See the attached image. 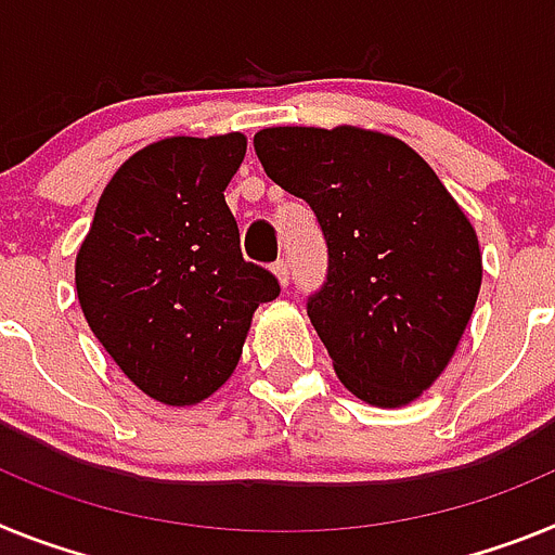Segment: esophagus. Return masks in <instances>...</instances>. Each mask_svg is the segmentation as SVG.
<instances>
[{
	"mask_svg": "<svg viewBox=\"0 0 555 555\" xmlns=\"http://www.w3.org/2000/svg\"><path fill=\"white\" fill-rule=\"evenodd\" d=\"M273 276L279 279V284H282V287H287V282H291V268H287V262H284V259L273 262Z\"/></svg>",
	"mask_w": 555,
	"mask_h": 555,
	"instance_id": "1",
	"label": "esophagus"
}]
</instances>
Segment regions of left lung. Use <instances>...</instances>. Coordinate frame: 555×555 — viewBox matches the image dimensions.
Wrapping results in <instances>:
<instances>
[{
	"mask_svg": "<svg viewBox=\"0 0 555 555\" xmlns=\"http://www.w3.org/2000/svg\"><path fill=\"white\" fill-rule=\"evenodd\" d=\"M268 178L315 211L330 271L307 315L358 399L402 408L450 365L483 279L478 234L433 167L358 125L264 128Z\"/></svg>",
	"mask_w": 555,
	"mask_h": 555,
	"instance_id": "obj_1",
	"label": "left lung"
}]
</instances>
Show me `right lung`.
Masks as SVG:
<instances>
[{
    "label": "right lung",
    "mask_w": 555,
    "mask_h": 555,
    "mask_svg": "<svg viewBox=\"0 0 555 555\" xmlns=\"http://www.w3.org/2000/svg\"><path fill=\"white\" fill-rule=\"evenodd\" d=\"M243 133L170 137L133 153L100 195L75 259L77 301L122 374L172 408L204 402L234 374L250 318L279 296L245 262L225 186Z\"/></svg>",
    "instance_id": "add662e5"
}]
</instances>
